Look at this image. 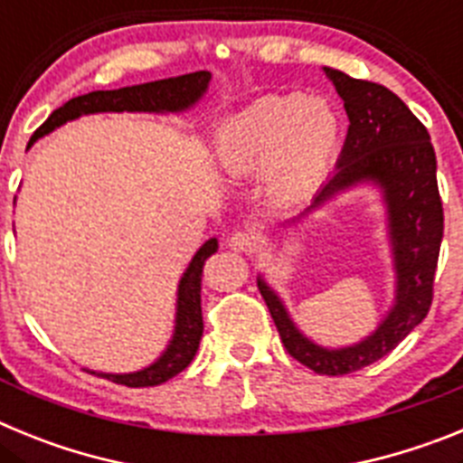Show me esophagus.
Instances as JSON below:
<instances>
[{"label":"esophagus","mask_w":463,"mask_h":463,"mask_svg":"<svg viewBox=\"0 0 463 463\" xmlns=\"http://www.w3.org/2000/svg\"><path fill=\"white\" fill-rule=\"evenodd\" d=\"M229 248L236 252H252L257 248V236L248 232H236L229 236Z\"/></svg>","instance_id":"esophagus-1"}]
</instances>
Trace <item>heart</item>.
Segmentation results:
<instances>
[{
  "mask_svg": "<svg viewBox=\"0 0 463 463\" xmlns=\"http://www.w3.org/2000/svg\"><path fill=\"white\" fill-rule=\"evenodd\" d=\"M338 148V118L322 99L264 97L229 118L213 138L227 178L260 174L271 202L289 206L325 183Z\"/></svg>",
  "mask_w": 463,
  "mask_h": 463,
  "instance_id": "obj_1",
  "label": "heart"
}]
</instances>
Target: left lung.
Instances as JSON below:
<instances>
[{
    "label": "left lung",
    "instance_id": "obj_1",
    "mask_svg": "<svg viewBox=\"0 0 463 463\" xmlns=\"http://www.w3.org/2000/svg\"><path fill=\"white\" fill-rule=\"evenodd\" d=\"M325 73L343 99L350 127L334 175L315 194L313 203L288 224L341 192L364 183L380 187L396 273L394 304L375 331L359 343L322 347L298 331L282 298L261 276L257 288L267 301L282 345L297 362L320 375H345L390 354L427 317L443 241V203L431 137L411 109L384 85L350 79L329 67H325Z\"/></svg>",
    "mask_w": 463,
    "mask_h": 463
}]
</instances>
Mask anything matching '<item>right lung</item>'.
<instances>
[{"label":"right lung","instance_id":"obj_1","mask_svg":"<svg viewBox=\"0 0 463 463\" xmlns=\"http://www.w3.org/2000/svg\"><path fill=\"white\" fill-rule=\"evenodd\" d=\"M211 73L194 71L175 79L153 80V83L132 85V88L120 90H97V92L73 97L67 104L52 110L43 125L30 138V146H34L41 137L51 134L52 129L62 127L64 122L76 120L90 113H122V110H138V113H181L192 109L196 101L206 94ZM27 146V148H30ZM218 250V239H208L206 243L192 257L190 267L183 273L178 282V301H175V326L169 345L150 366L134 373H97L94 375L110 380V383L125 384V387H155V384L166 383L169 378L181 373L190 366L199 350V341L203 334L202 320V271L208 257Z\"/></svg>","mask_w":463,"mask_h":463}]
</instances>
